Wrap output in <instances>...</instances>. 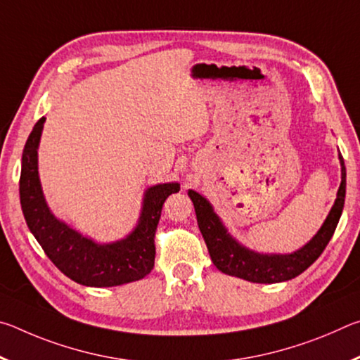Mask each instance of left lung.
Instances as JSON below:
<instances>
[{
	"mask_svg": "<svg viewBox=\"0 0 360 360\" xmlns=\"http://www.w3.org/2000/svg\"><path fill=\"white\" fill-rule=\"evenodd\" d=\"M341 165V184L337 200L322 224L318 233L303 248L292 254H260L240 245L231 236L221 219L212 210L211 203L198 192L188 191L200 231H202L212 264L225 275L236 276L251 283L273 284L295 278L314 264L330 241L337 229L341 212H343L346 197V168L341 154L338 155Z\"/></svg>",
	"mask_w": 360,
	"mask_h": 360,
	"instance_id": "left-lung-1",
	"label": "left lung"
}]
</instances>
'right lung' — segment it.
Returning a JSON list of instances; mask_svg holds the SVG:
<instances>
[{"label":"right lung","instance_id":"obj_1","mask_svg":"<svg viewBox=\"0 0 360 360\" xmlns=\"http://www.w3.org/2000/svg\"><path fill=\"white\" fill-rule=\"evenodd\" d=\"M46 117L33 127L22 154L20 205L27 225L52 264L72 281L90 288H112L143 279L154 268L155 230L168 195L179 192L178 182L149 187L135 230L120 241L98 245L58 221L42 193L38 174V146Z\"/></svg>","mask_w":360,"mask_h":360}]
</instances>
